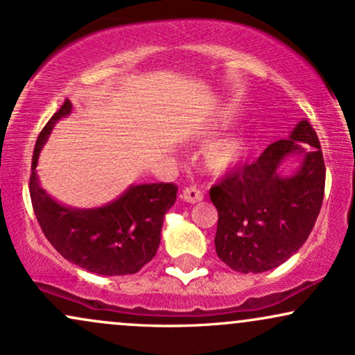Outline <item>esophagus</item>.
<instances>
[{
  "label": "esophagus",
  "mask_w": 355,
  "mask_h": 355,
  "mask_svg": "<svg viewBox=\"0 0 355 355\" xmlns=\"http://www.w3.org/2000/svg\"><path fill=\"white\" fill-rule=\"evenodd\" d=\"M180 198L183 202L187 203H195V202H200L203 198V193L200 190H197L195 187H187V189L182 190Z\"/></svg>",
  "instance_id": "obj_1"
}]
</instances>
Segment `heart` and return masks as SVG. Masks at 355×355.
<instances>
[{
	"label": "heart",
	"mask_w": 355,
	"mask_h": 355,
	"mask_svg": "<svg viewBox=\"0 0 355 355\" xmlns=\"http://www.w3.org/2000/svg\"><path fill=\"white\" fill-rule=\"evenodd\" d=\"M248 153V141L242 137H230L225 140H220L217 144L210 145L203 155L207 170L214 175L229 173L230 170L245 160Z\"/></svg>",
	"instance_id": "obj_1"
}]
</instances>
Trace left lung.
Here are the masks:
<instances>
[{
  "label": "left lung",
  "mask_w": 355,
  "mask_h": 355,
  "mask_svg": "<svg viewBox=\"0 0 355 355\" xmlns=\"http://www.w3.org/2000/svg\"><path fill=\"white\" fill-rule=\"evenodd\" d=\"M291 154H300L303 164L294 175L282 178L278 166ZM324 187L319 138L302 120L288 138L270 144L254 164L210 189L218 211L215 250L220 260L242 274H259L291 259L311 235Z\"/></svg>",
  "instance_id": "left-lung-1"
}]
</instances>
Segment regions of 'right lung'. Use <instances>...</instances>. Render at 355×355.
<instances>
[{"label": "right lung", "instance_id": "add662e5", "mask_svg": "<svg viewBox=\"0 0 355 355\" xmlns=\"http://www.w3.org/2000/svg\"><path fill=\"white\" fill-rule=\"evenodd\" d=\"M70 100L50 118L36 140L31 160V203L44 237L71 263L100 275L137 274L157 254L164 217L177 200L175 183L132 185L100 209H71L53 200L40 185L36 164L60 118L71 112Z\"/></svg>", "mask_w": 355, "mask_h": 355}]
</instances>
